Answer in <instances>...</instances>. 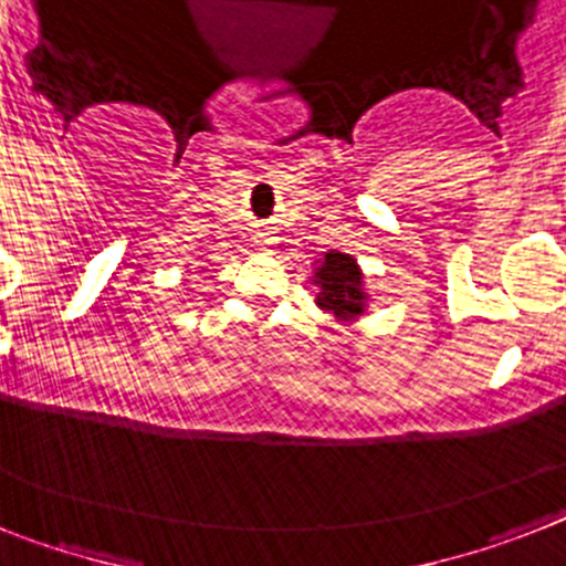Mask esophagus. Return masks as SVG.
I'll return each instance as SVG.
<instances>
[{
	"label": "esophagus",
	"instance_id": "1",
	"mask_svg": "<svg viewBox=\"0 0 566 566\" xmlns=\"http://www.w3.org/2000/svg\"><path fill=\"white\" fill-rule=\"evenodd\" d=\"M259 241H261V244H273V235H268V232H261V235H259Z\"/></svg>",
	"mask_w": 566,
	"mask_h": 566
}]
</instances>
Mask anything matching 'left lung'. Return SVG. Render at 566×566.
Segmentation results:
<instances>
[{
    "instance_id": "obj_1",
    "label": "left lung",
    "mask_w": 566,
    "mask_h": 566,
    "mask_svg": "<svg viewBox=\"0 0 566 566\" xmlns=\"http://www.w3.org/2000/svg\"><path fill=\"white\" fill-rule=\"evenodd\" d=\"M322 284L319 305L336 316H356L363 313V275L356 270V261L345 253H327L319 273Z\"/></svg>"
}]
</instances>
